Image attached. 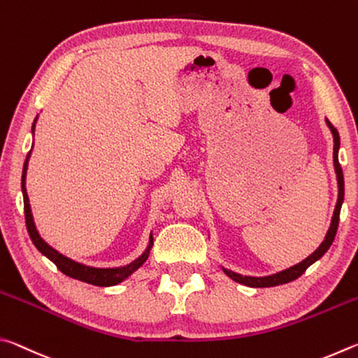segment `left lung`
<instances>
[{
	"mask_svg": "<svg viewBox=\"0 0 358 358\" xmlns=\"http://www.w3.org/2000/svg\"><path fill=\"white\" fill-rule=\"evenodd\" d=\"M327 126H329L331 134H333V166H335V173H336V181H338V201H336V207L335 211H333V217H331V222H330V229L329 232H327L325 238L320 246L317 248L316 251L313 254H310L305 260H301L300 264H296L294 266H289V268L282 270V271H278L275 275H268V276H246V275H240V273H235V271L229 270V268H224L221 266L224 273H226L230 280L237 281L240 284H243V286L248 287H273V286H280V284H286L296 280V278L301 276L305 273V270L308 266L313 265L316 260H319L320 257L324 256V254L329 251V248L331 246L333 240H335V235H336V230H338V222H339V211H341V205L344 201V177H343V169L339 166V161H338V151H339V134L336 128H333V124L330 123L329 120H325Z\"/></svg>",
	"mask_w": 358,
	"mask_h": 358,
	"instance_id": "8db88e82",
	"label": "left lung"
}]
</instances>
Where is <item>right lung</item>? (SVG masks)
Returning a JSON list of instances; mask_svg holds the SVG:
<instances>
[{
  "label": "right lung",
  "mask_w": 358,
  "mask_h": 358,
  "mask_svg": "<svg viewBox=\"0 0 358 358\" xmlns=\"http://www.w3.org/2000/svg\"><path fill=\"white\" fill-rule=\"evenodd\" d=\"M36 121H38V117L34 118L31 132H34L36 128ZM29 156H31V151H29L25 161V166H23V173H22V192H23V203H25V220H27V229L29 234V238L34 243V246L38 248V251L41 254H44L47 259H50L53 264L58 266L59 271H63L66 276L74 278V280L93 284V286H101V287H110V286H117V284L123 282L124 280L134 273L136 270L141 268V266L145 264V260L148 259L151 246H153V234H150V240H148V246L145 248V251L138 256L137 259L132 260V262L121 265V266H112V268H99V266H90L80 262H76L69 257H66L64 254L58 252L55 248H52L50 245L44 241V238L41 237L38 229H36V224L33 220V213H31V205H29V199H28V192H27V171H28V162H29Z\"/></svg>",
  "instance_id": "add662e5"
}]
</instances>
